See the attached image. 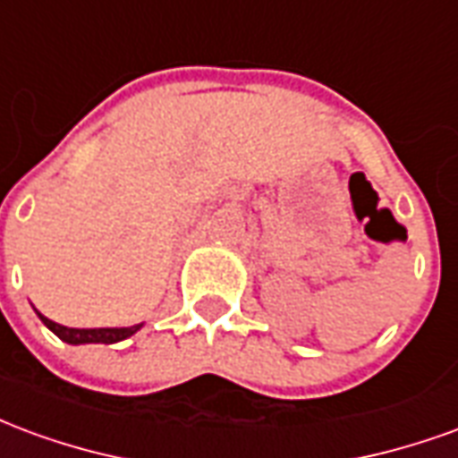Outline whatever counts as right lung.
Returning <instances> with one entry per match:
<instances>
[{
    "label": "right lung",
    "instance_id": "add662e5",
    "mask_svg": "<svg viewBox=\"0 0 458 458\" xmlns=\"http://www.w3.org/2000/svg\"><path fill=\"white\" fill-rule=\"evenodd\" d=\"M38 318L44 321L46 328H51L55 336L61 338L64 344L71 345H83V344H120L124 338L134 336L144 324H137V327H124V328H68L55 324L51 318H46L41 311H36Z\"/></svg>",
    "mask_w": 458,
    "mask_h": 458
}]
</instances>
